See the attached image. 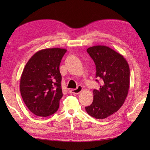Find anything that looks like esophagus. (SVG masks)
I'll return each mask as SVG.
<instances>
[{"label":"esophagus","instance_id":"esophagus-1","mask_svg":"<svg viewBox=\"0 0 150 150\" xmlns=\"http://www.w3.org/2000/svg\"><path fill=\"white\" fill-rule=\"evenodd\" d=\"M83 90V87L81 86H78L76 89H72L70 90V93L73 94H79Z\"/></svg>","mask_w":150,"mask_h":150}]
</instances>
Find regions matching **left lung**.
Instances as JSON below:
<instances>
[{
    "label": "left lung",
    "mask_w": 150,
    "mask_h": 150,
    "mask_svg": "<svg viewBox=\"0 0 150 150\" xmlns=\"http://www.w3.org/2000/svg\"><path fill=\"white\" fill-rule=\"evenodd\" d=\"M87 52L96 65L98 90H93V102L85 107L88 114L104 119L119 110L125 103L129 88V67L121 54L105 46L89 47Z\"/></svg>",
    "instance_id": "1"
}]
</instances>
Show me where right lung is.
<instances>
[{
  "mask_svg": "<svg viewBox=\"0 0 150 150\" xmlns=\"http://www.w3.org/2000/svg\"><path fill=\"white\" fill-rule=\"evenodd\" d=\"M67 50L44 49L30 57L21 75L20 91L26 106L36 116L55 113L62 97L59 65Z\"/></svg>",
  "mask_w": 150,
  "mask_h": 150,
  "instance_id": "add662e5",
  "label": "right lung"
}]
</instances>
